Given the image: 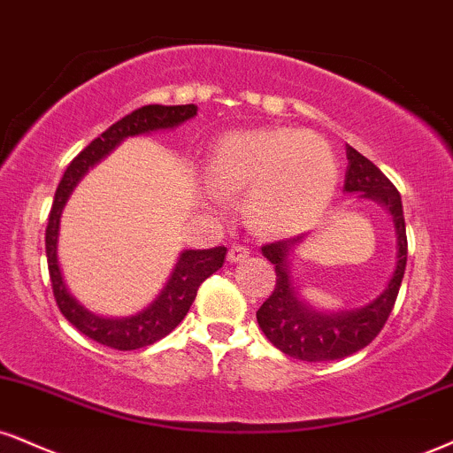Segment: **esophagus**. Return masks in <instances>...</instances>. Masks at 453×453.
Instances as JSON below:
<instances>
[{"label":"esophagus","mask_w":453,"mask_h":453,"mask_svg":"<svg viewBox=\"0 0 453 453\" xmlns=\"http://www.w3.org/2000/svg\"><path fill=\"white\" fill-rule=\"evenodd\" d=\"M250 255V250L247 247H241V244H236V247H232L230 250H227V261L230 264H241V261H244Z\"/></svg>","instance_id":"obj_1"}]
</instances>
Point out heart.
<instances>
[{
  "mask_svg": "<svg viewBox=\"0 0 453 453\" xmlns=\"http://www.w3.org/2000/svg\"><path fill=\"white\" fill-rule=\"evenodd\" d=\"M204 200L247 196L250 226L268 236H288L319 221L334 200L340 160L334 145L293 128H250L226 134L204 168Z\"/></svg>",
  "mask_w": 453,
  "mask_h": 453,
  "instance_id": "1",
  "label": "heart"
}]
</instances>
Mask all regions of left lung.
Listing matches in <instances>:
<instances>
[{
	"mask_svg": "<svg viewBox=\"0 0 453 453\" xmlns=\"http://www.w3.org/2000/svg\"><path fill=\"white\" fill-rule=\"evenodd\" d=\"M348 168L344 179V192L357 194L358 198H369L388 212L395 227L396 259L395 272L378 297L354 310H326L314 308L297 285L293 250L303 242L306 234L288 241H279L261 247L264 257L274 265L276 287L264 306L257 310V323L265 337L288 357L299 361L320 363L337 361L350 357L372 344L375 335L392 312L407 264V234L403 217L401 196L390 179L350 145H346Z\"/></svg>",
	"mask_w": 453,
	"mask_h": 453,
	"instance_id": "obj_1",
	"label": "left lung"
}]
</instances>
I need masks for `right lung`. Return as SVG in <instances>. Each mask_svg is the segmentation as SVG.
Returning <instances> with one entry per match:
<instances>
[{"instance_id":"obj_1","label":"right lung","mask_w":453,"mask_h":453,"mask_svg":"<svg viewBox=\"0 0 453 453\" xmlns=\"http://www.w3.org/2000/svg\"><path fill=\"white\" fill-rule=\"evenodd\" d=\"M196 113H198V107L192 105V103L189 105H145L134 109L133 113L111 124L101 137H96L84 151H80L73 157V162L63 174L61 183H58L57 194H54L46 227V257L54 297H57V303L65 319L75 329L103 346L116 348V350H137V348L154 344V342L171 334L174 326L181 323L183 316L188 314L189 306L196 299V293H198V287L221 268L227 249L215 247L204 250H181L171 276H168V280L160 288L154 302L147 303L137 314L101 316L86 308L69 291L67 282H65L61 264H58V234H61L63 209L75 185L84 179V174L92 166L99 165L103 157L111 154L124 139L150 134L156 133V130L177 128L188 119H192Z\"/></svg>"}]
</instances>
